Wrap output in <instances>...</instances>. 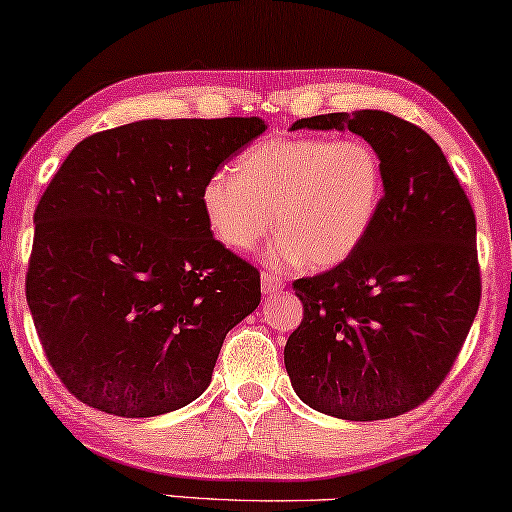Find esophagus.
Returning <instances> with one entry per match:
<instances>
[{
  "label": "esophagus",
  "instance_id": "obj_1",
  "mask_svg": "<svg viewBox=\"0 0 512 512\" xmlns=\"http://www.w3.org/2000/svg\"><path fill=\"white\" fill-rule=\"evenodd\" d=\"M261 289L265 296L280 294V291L284 289V282L277 280V277H272V275H261Z\"/></svg>",
  "mask_w": 512,
  "mask_h": 512
}]
</instances>
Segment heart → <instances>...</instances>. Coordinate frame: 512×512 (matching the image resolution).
<instances>
[{"instance_id":"1","label":"heart","mask_w":512,"mask_h":512,"mask_svg":"<svg viewBox=\"0 0 512 512\" xmlns=\"http://www.w3.org/2000/svg\"><path fill=\"white\" fill-rule=\"evenodd\" d=\"M383 197V164L362 138H268L232 171H214L199 202L225 247L249 251L275 223L272 265L334 268L367 240Z\"/></svg>"}]
</instances>
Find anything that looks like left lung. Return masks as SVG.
I'll return each instance as SVG.
<instances>
[{"label": "left lung", "mask_w": 512, "mask_h": 512, "mask_svg": "<svg viewBox=\"0 0 512 512\" xmlns=\"http://www.w3.org/2000/svg\"><path fill=\"white\" fill-rule=\"evenodd\" d=\"M374 145L383 197L367 240L294 282L303 322L284 345L296 395L322 414L381 421L418 407L454 367L480 305L475 214L433 138L383 110L296 119Z\"/></svg>", "instance_id": "left-lung-1"}]
</instances>
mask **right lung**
I'll list each match as a JSON object with an SVG mask.
<instances>
[{
	"mask_svg": "<svg viewBox=\"0 0 512 512\" xmlns=\"http://www.w3.org/2000/svg\"><path fill=\"white\" fill-rule=\"evenodd\" d=\"M265 129L261 117L141 119L65 157L37 204L25 296L77 400L148 418L209 388L261 277L214 240L199 192Z\"/></svg>",
	"mask_w": 512,
	"mask_h": 512,
	"instance_id": "obj_1",
	"label": "right lung"
}]
</instances>
